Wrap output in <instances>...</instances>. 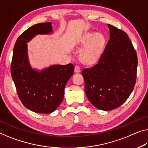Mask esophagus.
I'll return each instance as SVG.
<instances>
[{
    "label": "esophagus",
    "mask_w": 148,
    "mask_h": 148,
    "mask_svg": "<svg viewBox=\"0 0 148 148\" xmlns=\"http://www.w3.org/2000/svg\"><path fill=\"white\" fill-rule=\"evenodd\" d=\"M74 72H76V73H79V72H80V66H76L74 68Z\"/></svg>",
    "instance_id": "1"
}]
</instances>
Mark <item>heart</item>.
Returning <instances> with one entry per match:
<instances>
[{
  "mask_svg": "<svg viewBox=\"0 0 148 148\" xmlns=\"http://www.w3.org/2000/svg\"><path fill=\"white\" fill-rule=\"evenodd\" d=\"M105 42L104 36L101 34L90 32L84 34L80 44L82 46H86L80 53L81 61L86 64L96 63L102 54Z\"/></svg>",
  "mask_w": 148,
  "mask_h": 148,
  "instance_id": "heart-1",
  "label": "heart"
}]
</instances>
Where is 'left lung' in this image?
Segmentation results:
<instances>
[{"label": "left lung", "instance_id": "8db88e82", "mask_svg": "<svg viewBox=\"0 0 148 148\" xmlns=\"http://www.w3.org/2000/svg\"><path fill=\"white\" fill-rule=\"evenodd\" d=\"M110 40L96 65L82 72L85 92L92 105L110 111L120 106L133 91L138 57L128 36L108 25Z\"/></svg>", "mask_w": 148, "mask_h": 148}]
</instances>
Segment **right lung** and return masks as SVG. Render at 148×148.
<instances>
[{
	"label": "right lung",
	"mask_w": 148,
	"mask_h": 148,
	"mask_svg": "<svg viewBox=\"0 0 148 148\" xmlns=\"http://www.w3.org/2000/svg\"><path fill=\"white\" fill-rule=\"evenodd\" d=\"M52 23H39L25 30L15 43L11 76L19 99L25 106L40 114H50L62 102L64 88L74 74L72 64L51 65L39 70L32 68L27 43L38 34H52Z\"/></svg>",
	"instance_id": "right-lung-1"
}]
</instances>
